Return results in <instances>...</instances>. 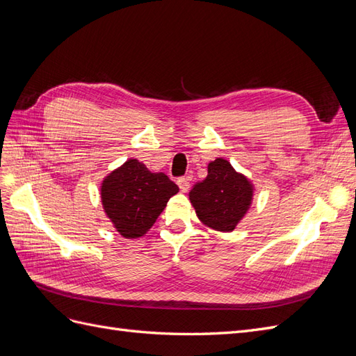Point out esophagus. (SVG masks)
Returning <instances> with one entry per match:
<instances>
[{"instance_id": "obj_1", "label": "esophagus", "mask_w": 356, "mask_h": 356, "mask_svg": "<svg viewBox=\"0 0 356 356\" xmlns=\"http://www.w3.org/2000/svg\"><path fill=\"white\" fill-rule=\"evenodd\" d=\"M178 186H179V188H181V191H188V188H190V178L188 177H181V178H178Z\"/></svg>"}]
</instances>
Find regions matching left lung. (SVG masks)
Instances as JSON below:
<instances>
[{
	"label": "left lung",
	"mask_w": 356,
	"mask_h": 356,
	"mask_svg": "<svg viewBox=\"0 0 356 356\" xmlns=\"http://www.w3.org/2000/svg\"><path fill=\"white\" fill-rule=\"evenodd\" d=\"M254 186L236 172L229 160L215 159L208 165V177L188 193L199 220L213 230L233 232L250 211Z\"/></svg>",
	"instance_id": "1"
}]
</instances>
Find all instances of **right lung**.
Here are the masks:
<instances>
[{"label":"right lung","instance_id":"right-lung-1","mask_svg":"<svg viewBox=\"0 0 356 356\" xmlns=\"http://www.w3.org/2000/svg\"><path fill=\"white\" fill-rule=\"evenodd\" d=\"M178 191L163 172H149L141 161L129 159L104 178L101 200L114 229L126 239H136L153 227Z\"/></svg>","mask_w":356,"mask_h":356}]
</instances>
